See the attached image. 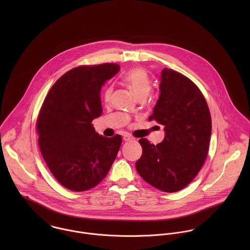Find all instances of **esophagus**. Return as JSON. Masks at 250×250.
I'll return each instance as SVG.
<instances>
[{
    "instance_id": "obj_1",
    "label": "esophagus",
    "mask_w": 250,
    "mask_h": 250,
    "mask_svg": "<svg viewBox=\"0 0 250 250\" xmlns=\"http://www.w3.org/2000/svg\"><path fill=\"white\" fill-rule=\"evenodd\" d=\"M123 140H124V142H131V141H133L134 139H133L129 134H125V135L123 136Z\"/></svg>"
}]
</instances>
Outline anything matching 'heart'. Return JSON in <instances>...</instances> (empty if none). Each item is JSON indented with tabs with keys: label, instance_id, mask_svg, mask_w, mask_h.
<instances>
[{
	"label": "heart",
	"instance_id": "b5f03b06",
	"mask_svg": "<svg viewBox=\"0 0 250 250\" xmlns=\"http://www.w3.org/2000/svg\"><path fill=\"white\" fill-rule=\"evenodd\" d=\"M125 82L131 88L133 94L139 98H146L151 91L152 83L147 72L142 68H136L128 72L125 76ZM111 88H107L104 94L106 101L109 100Z\"/></svg>",
	"mask_w": 250,
	"mask_h": 250
}]
</instances>
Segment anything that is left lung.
<instances>
[{
    "mask_svg": "<svg viewBox=\"0 0 250 250\" xmlns=\"http://www.w3.org/2000/svg\"><path fill=\"white\" fill-rule=\"evenodd\" d=\"M160 79L159 99L149 120L165 127V139L157 145L146 139L139 141L143 155L136 168L154 188L175 192L187 187L202 167L212 120L203 94L188 78L165 68Z\"/></svg>",
    "mask_w": 250,
    "mask_h": 250,
    "instance_id": "left-lung-1",
    "label": "left lung"
}]
</instances>
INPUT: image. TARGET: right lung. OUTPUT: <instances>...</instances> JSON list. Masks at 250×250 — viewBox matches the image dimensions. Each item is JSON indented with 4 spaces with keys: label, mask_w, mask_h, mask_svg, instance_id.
Segmentation results:
<instances>
[{
    "label": "right lung",
    "mask_w": 250,
    "mask_h": 250,
    "mask_svg": "<svg viewBox=\"0 0 250 250\" xmlns=\"http://www.w3.org/2000/svg\"><path fill=\"white\" fill-rule=\"evenodd\" d=\"M120 66H79L62 75L48 92L36 129L49 169L63 187L83 191L97 186L113 164L121 136H99L92 120L101 116V88Z\"/></svg>",
    "instance_id": "right-lung-1"
}]
</instances>
